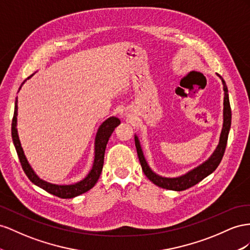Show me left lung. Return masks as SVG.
Segmentation results:
<instances>
[{"mask_svg": "<svg viewBox=\"0 0 250 250\" xmlns=\"http://www.w3.org/2000/svg\"><path fill=\"white\" fill-rule=\"evenodd\" d=\"M217 75L220 77V80L222 81L223 91H224L223 125H222V130H221L220 139H219V144L217 147L215 148V151L212 152V154L208 157V159H206L204 162L201 163V165H199L198 167L188 170V173L178 177H163L156 174L151 168V167L148 166V163L144 155V151H142L139 138L137 135L135 134V146H136L138 158L140 161L142 170H144L145 175L148 178V180L152 181L154 184H156L157 187L169 189V190H176V191H180V190L189 188L200 182L201 180H203L205 177L210 175L213 170L218 167L221 160H222V157L224 155L226 144H227L228 133H229V130H230L231 110H230V104H229V97H228L227 85L222 76H220L218 73Z\"/></svg>", "mask_w": 250, "mask_h": 250, "instance_id": "obj_1", "label": "left lung"}]
</instances>
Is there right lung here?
<instances>
[{
    "mask_svg": "<svg viewBox=\"0 0 250 250\" xmlns=\"http://www.w3.org/2000/svg\"><path fill=\"white\" fill-rule=\"evenodd\" d=\"M34 74V73H33ZM29 76L27 80H29L33 76ZM26 80V81H27ZM21 84L19 91L22 88V85L25 83V82ZM120 125V120L115 117L112 116L108 119H105L104 123L98 126L96 135H95V140H94V160L92 163V167L89 170L83 179L71 183V184H55L48 182L44 179H41V178L34 172V169L30 166V163L28 162L24 149L21 145V141L19 138V133H18V97L16 98V102H14V113H13V119H12V125H11V135H12V141L14 147L17 149V153L19 156V159L22 167L24 169L25 174L27 177L29 178V180L38 185L39 188L45 189L46 191L50 192L54 196H58L62 199H70L80 196L83 192L88 191L92 188L94 187L96 182L99 179V176L102 174L103 167H104V151L106 147V144H108L109 138L112 135L113 131L115 130V127Z\"/></svg>",
    "mask_w": 250,
    "mask_h": 250,
    "instance_id": "obj_1",
    "label": "right lung"
}]
</instances>
